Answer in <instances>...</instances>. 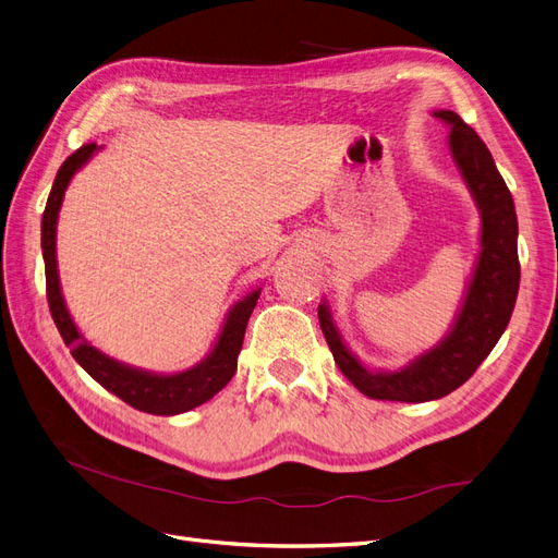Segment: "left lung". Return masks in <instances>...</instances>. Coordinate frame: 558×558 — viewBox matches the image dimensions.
Listing matches in <instances>:
<instances>
[{"mask_svg":"<svg viewBox=\"0 0 558 558\" xmlns=\"http://www.w3.org/2000/svg\"><path fill=\"white\" fill-rule=\"evenodd\" d=\"M432 117L448 126V154L481 214L478 255L446 336L400 367H365L322 299L319 326L340 373L373 400L429 402L460 388L504 336L520 290L518 214L506 181L485 142L456 112L432 110Z\"/></svg>","mask_w":558,"mask_h":558,"instance_id":"left-lung-1","label":"left lung"}]
</instances>
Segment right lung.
I'll list each match as a JSON object with an SVG mask.
<instances>
[{
	"label": "right lung",
	"mask_w": 558,
	"mask_h": 558,
	"mask_svg": "<svg viewBox=\"0 0 558 558\" xmlns=\"http://www.w3.org/2000/svg\"><path fill=\"white\" fill-rule=\"evenodd\" d=\"M100 149L102 147H96V144H85V147L71 154L59 168L46 204L44 222H40V247H44L46 262L50 313L61 338H64L66 347L71 349L73 359L92 379H96L102 388L110 390L112 396L121 398L133 409L144 411V414L177 416L183 414V411H191L204 402H209L234 377L245 326L255 311L262 287H255V290L247 292L227 311L220 331L206 356L191 367L179 369V373H154V369L135 367L117 361L94 347L80 333V328L66 307L64 292H61L57 268V222L69 183Z\"/></svg>",
	"instance_id": "1"
}]
</instances>
